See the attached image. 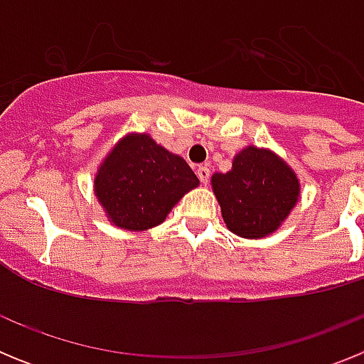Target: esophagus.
<instances>
[{
	"label": "esophagus",
	"instance_id": "obj_1",
	"mask_svg": "<svg viewBox=\"0 0 364 364\" xmlns=\"http://www.w3.org/2000/svg\"><path fill=\"white\" fill-rule=\"evenodd\" d=\"M210 175H211V171H210V167H208V166H198L197 167V176L200 178L202 184H208Z\"/></svg>",
	"mask_w": 364,
	"mask_h": 364
}]
</instances>
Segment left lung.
<instances>
[{"label": "left lung", "mask_w": 364, "mask_h": 364, "mask_svg": "<svg viewBox=\"0 0 364 364\" xmlns=\"http://www.w3.org/2000/svg\"><path fill=\"white\" fill-rule=\"evenodd\" d=\"M211 188L226 228L242 239H264L290 217L301 197L294 167L268 147L246 146L228 173H215Z\"/></svg>", "instance_id": "8db88e82"}]
</instances>
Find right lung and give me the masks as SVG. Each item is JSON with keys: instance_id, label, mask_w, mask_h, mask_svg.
I'll use <instances>...</instances> for the list:
<instances>
[{"instance_id": "right-lung-1", "label": "right lung", "mask_w": 364, "mask_h": 364, "mask_svg": "<svg viewBox=\"0 0 364 364\" xmlns=\"http://www.w3.org/2000/svg\"><path fill=\"white\" fill-rule=\"evenodd\" d=\"M182 156L147 133H127L111 147L95 175L96 200L112 226L146 231L159 226L186 193L198 188Z\"/></svg>"}]
</instances>
